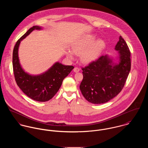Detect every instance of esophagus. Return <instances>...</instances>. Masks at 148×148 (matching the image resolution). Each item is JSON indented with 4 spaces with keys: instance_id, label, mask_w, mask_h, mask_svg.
<instances>
[{
    "instance_id": "esophagus-1",
    "label": "esophagus",
    "mask_w": 148,
    "mask_h": 148,
    "mask_svg": "<svg viewBox=\"0 0 148 148\" xmlns=\"http://www.w3.org/2000/svg\"><path fill=\"white\" fill-rule=\"evenodd\" d=\"M74 71L75 72V73H78V72H79V70H80V69L78 68V67H74Z\"/></svg>"
}]
</instances>
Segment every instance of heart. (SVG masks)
<instances>
[{
	"mask_svg": "<svg viewBox=\"0 0 148 148\" xmlns=\"http://www.w3.org/2000/svg\"><path fill=\"white\" fill-rule=\"evenodd\" d=\"M95 36L88 34L75 40L72 44L71 50L67 49L66 54L71 60L74 59L75 54H82V58L86 62L96 60L104 49L106 42L102 39L95 41Z\"/></svg>",
	"mask_w": 148,
	"mask_h": 148,
	"instance_id": "heart-1",
	"label": "heart"
}]
</instances>
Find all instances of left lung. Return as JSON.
<instances>
[{"label": "left lung", "mask_w": 148, "mask_h": 148, "mask_svg": "<svg viewBox=\"0 0 148 148\" xmlns=\"http://www.w3.org/2000/svg\"><path fill=\"white\" fill-rule=\"evenodd\" d=\"M116 61L106 54L82 69L83 78L79 88L83 96L93 104L106 103L123 89L131 70V54L120 36L116 45Z\"/></svg>", "instance_id": "8db88e82"}]
</instances>
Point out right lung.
Segmentation results:
<instances>
[{
	"label": "right lung",
	"instance_id": "add662e5",
	"mask_svg": "<svg viewBox=\"0 0 148 148\" xmlns=\"http://www.w3.org/2000/svg\"><path fill=\"white\" fill-rule=\"evenodd\" d=\"M42 27L33 26L17 41L13 50L12 65L15 81L22 91L30 98L37 101H47L58 92L62 81L74 66H66L59 62L54 63L46 71L38 75H32L23 69L18 58V48L21 41L34 30Z\"/></svg>",
	"mask_w": 148,
	"mask_h": 148
}]
</instances>
